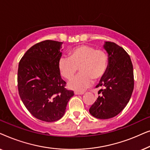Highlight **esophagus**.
I'll return each mask as SVG.
<instances>
[{
	"label": "esophagus",
	"mask_w": 150,
	"mask_h": 150,
	"mask_svg": "<svg viewBox=\"0 0 150 150\" xmlns=\"http://www.w3.org/2000/svg\"><path fill=\"white\" fill-rule=\"evenodd\" d=\"M83 93H84V92H83V91H74L75 95H83Z\"/></svg>",
	"instance_id": "34e87169"
}]
</instances>
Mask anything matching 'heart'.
I'll use <instances>...</instances> for the list:
<instances>
[{
	"label": "heart",
	"instance_id": "obj_1",
	"mask_svg": "<svg viewBox=\"0 0 150 150\" xmlns=\"http://www.w3.org/2000/svg\"><path fill=\"white\" fill-rule=\"evenodd\" d=\"M69 57H62L59 60L58 68L62 76L70 79L77 72L81 74L68 82V87L83 91L93 83V79H102L108 67V57L102 50H96L89 45H81L71 49Z\"/></svg>",
	"mask_w": 150,
	"mask_h": 150
}]
</instances>
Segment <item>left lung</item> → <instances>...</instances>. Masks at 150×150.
<instances>
[{
    "instance_id": "8db88e82",
    "label": "left lung",
    "mask_w": 150,
    "mask_h": 150,
    "mask_svg": "<svg viewBox=\"0 0 150 150\" xmlns=\"http://www.w3.org/2000/svg\"><path fill=\"white\" fill-rule=\"evenodd\" d=\"M104 48L108 53L107 70L96 86L103 89L89 108L91 115L101 120L117 115L128 103L134 89L133 66L128 53L110 42H105Z\"/></svg>"
}]
</instances>
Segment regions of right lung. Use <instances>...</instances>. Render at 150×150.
<instances>
[{
	"label": "right lung",
	"mask_w": 150,
	"mask_h": 150,
	"mask_svg": "<svg viewBox=\"0 0 150 150\" xmlns=\"http://www.w3.org/2000/svg\"><path fill=\"white\" fill-rule=\"evenodd\" d=\"M63 42L46 40L35 44L20 60L18 70L20 97L35 117L46 122L64 115L74 91L65 88L58 68Z\"/></svg>",
	"instance_id": "1"
}]
</instances>
